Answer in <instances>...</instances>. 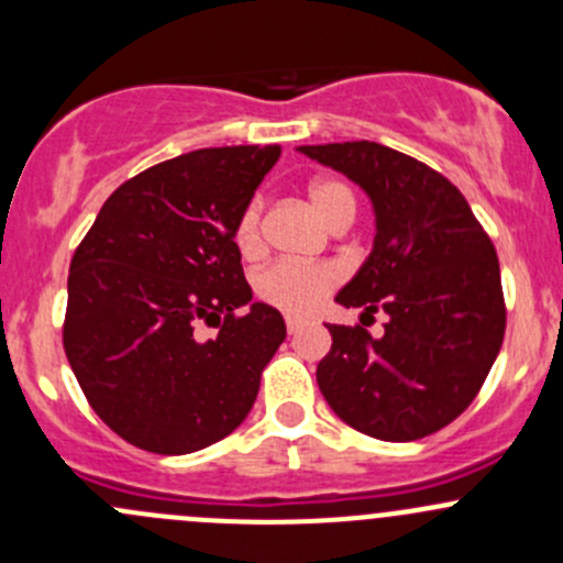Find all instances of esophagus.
<instances>
[{"instance_id":"1","label":"esophagus","mask_w":563,"mask_h":563,"mask_svg":"<svg viewBox=\"0 0 563 563\" xmlns=\"http://www.w3.org/2000/svg\"><path fill=\"white\" fill-rule=\"evenodd\" d=\"M286 329L288 334H299L305 329V321H299V318H286Z\"/></svg>"}]
</instances>
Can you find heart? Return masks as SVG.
Listing matches in <instances>:
<instances>
[{"mask_svg": "<svg viewBox=\"0 0 563 563\" xmlns=\"http://www.w3.org/2000/svg\"><path fill=\"white\" fill-rule=\"evenodd\" d=\"M308 198L321 220L332 229L351 225L356 218V192L354 187L338 176H323L308 187ZM261 218H264V201L253 198L242 209L236 220L234 240L242 253H258L261 247ZM340 275L329 264H291V261H277L266 266L255 277V291L264 302L275 305L283 313L308 316L321 305V299L338 286Z\"/></svg>", "mask_w": 563, "mask_h": 563, "instance_id": "heart-1", "label": "heart"}]
</instances>
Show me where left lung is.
Returning a JSON list of instances; mask_svg holds the SVG:
<instances>
[{
  "label": "left lung",
  "mask_w": 563,
  "mask_h": 563,
  "mask_svg": "<svg viewBox=\"0 0 563 563\" xmlns=\"http://www.w3.org/2000/svg\"><path fill=\"white\" fill-rule=\"evenodd\" d=\"M371 196L373 253L334 297L384 313L382 338L327 323L332 349L318 389L360 433L417 441L457 419L485 384L504 343L501 269L463 192L424 163L376 144L299 146Z\"/></svg>",
  "instance_id": "1"
}]
</instances>
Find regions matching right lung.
I'll return each mask as SVG.
<instances>
[{
	"instance_id": "1",
	"label": "right lung",
	"mask_w": 563,
	"mask_h": 563,
	"mask_svg": "<svg viewBox=\"0 0 563 563\" xmlns=\"http://www.w3.org/2000/svg\"><path fill=\"white\" fill-rule=\"evenodd\" d=\"M280 146H218L146 168L108 196L67 277L65 354L100 419L133 446L187 455L234 433L286 340L253 299L236 220ZM203 320L219 338L198 341Z\"/></svg>"
}]
</instances>
